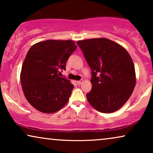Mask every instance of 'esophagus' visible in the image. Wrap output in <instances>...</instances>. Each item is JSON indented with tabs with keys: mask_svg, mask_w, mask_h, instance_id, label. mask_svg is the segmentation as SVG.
<instances>
[{
	"mask_svg": "<svg viewBox=\"0 0 153 153\" xmlns=\"http://www.w3.org/2000/svg\"><path fill=\"white\" fill-rule=\"evenodd\" d=\"M83 80H82V79H81V80H79V81H77V83H78V85H81V83H83Z\"/></svg>",
	"mask_w": 153,
	"mask_h": 153,
	"instance_id": "34e87169",
	"label": "esophagus"
}]
</instances>
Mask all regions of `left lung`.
<instances>
[{
    "mask_svg": "<svg viewBox=\"0 0 153 153\" xmlns=\"http://www.w3.org/2000/svg\"><path fill=\"white\" fill-rule=\"evenodd\" d=\"M91 70L88 101L96 110L112 113L130 97L136 84L134 62L126 49L106 38L77 42Z\"/></svg>",
    "mask_w": 153,
    "mask_h": 153,
    "instance_id": "8db88e82",
    "label": "left lung"
}]
</instances>
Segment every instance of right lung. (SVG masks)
I'll list each match as a JSON object with an SVG mask.
<instances>
[{"instance_id": "obj_1", "label": "right lung", "mask_w": 153, "mask_h": 153, "mask_svg": "<svg viewBox=\"0 0 153 153\" xmlns=\"http://www.w3.org/2000/svg\"><path fill=\"white\" fill-rule=\"evenodd\" d=\"M72 40H46L33 45L23 63L21 83L25 97L39 111L51 114L68 103L74 85L59 76L76 49Z\"/></svg>"}]
</instances>
